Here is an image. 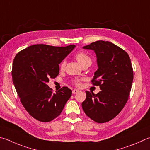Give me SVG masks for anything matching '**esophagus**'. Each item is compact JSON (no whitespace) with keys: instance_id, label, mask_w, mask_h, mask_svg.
Wrapping results in <instances>:
<instances>
[{"instance_id":"esophagus-1","label":"esophagus","mask_w":150,"mask_h":150,"mask_svg":"<svg viewBox=\"0 0 150 150\" xmlns=\"http://www.w3.org/2000/svg\"><path fill=\"white\" fill-rule=\"evenodd\" d=\"M72 92H73V94H77V92H79V91L77 89H74V90H73Z\"/></svg>"}]
</instances>
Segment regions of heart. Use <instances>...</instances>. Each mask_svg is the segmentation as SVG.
Listing matches in <instances>:
<instances>
[{"instance_id": "obj_1", "label": "heart", "mask_w": 150, "mask_h": 150, "mask_svg": "<svg viewBox=\"0 0 150 150\" xmlns=\"http://www.w3.org/2000/svg\"><path fill=\"white\" fill-rule=\"evenodd\" d=\"M75 58L77 59V62H79L81 66H82L83 64H86V63H89L91 64L92 63V59L89 56V55H88L86 53L84 52H78L77 54L75 55ZM65 65H66V61L64 60L62 62V63L60 64V69H63ZM73 83L75 84L76 86H79L80 85V80L78 79H75Z\"/></svg>"}]
</instances>
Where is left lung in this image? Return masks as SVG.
<instances>
[{
	"label": "left lung",
	"instance_id": "8db88e82",
	"mask_svg": "<svg viewBox=\"0 0 150 150\" xmlns=\"http://www.w3.org/2000/svg\"><path fill=\"white\" fill-rule=\"evenodd\" d=\"M94 51L98 69L92 83L102 90L96 94L86 91L82 108L95 122L111 121L126 104L131 90L133 69L129 56L124 50L109 41H98L83 47Z\"/></svg>",
	"mask_w": 150,
	"mask_h": 150
}]
</instances>
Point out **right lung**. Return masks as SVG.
I'll return each instance as SVG.
<instances>
[{
	"label": "right lung",
	"instance_id": "right-lung-1",
	"mask_svg": "<svg viewBox=\"0 0 150 150\" xmlns=\"http://www.w3.org/2000/svg\"><path fill=\"white\" fill-rule=\"evenodd\" d=\"M75 47L35 45L15 56L13 83L23 107L37 120L47 122L56 118L71 96L72 91L67 86L52 93L47 83L58 75L59 64Z\"/></svg>",
	"mask_w": 150,
	"mask_h": 150
}]
</instances>
